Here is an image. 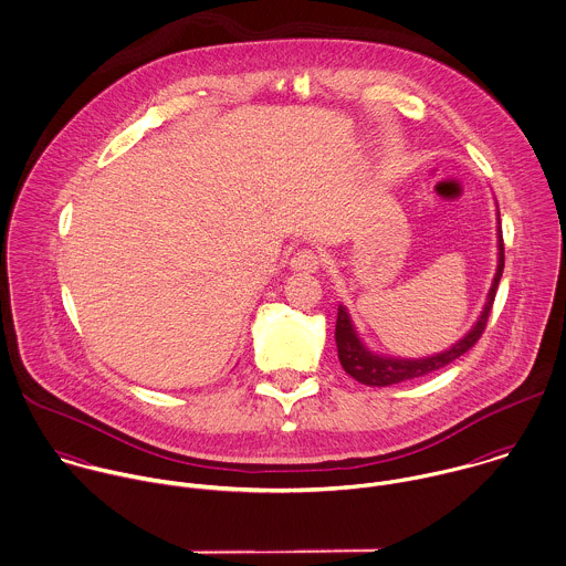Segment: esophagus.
I'll return each instance as SVG.
<instances>
[{"instance_id":"obj_1","label":"esophagus","mask_w":566,"mask_h":566,"mask_svg":"<svg viewBox=\"0 0 566 566\" xmlns=\"http://www.w3.org/2000/svg\"><path fill=\"white\" fill-rule=\"evenodd\" d=\"M322 260L313 249H300L291 258V269L293 271H304V273H315L319 269Z\"/></svg>"}]
</instances>
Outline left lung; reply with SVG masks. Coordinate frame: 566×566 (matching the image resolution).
Wrapping results in <instances>:
<instances>
[{
    "mask_svg": "<svg viewBox=\"0 0 566 566\" xmlns=\"http://www.w3.org/2000/svg\"><path fill=\"white\" fill-rule=\"evenodd\" d=\"M496 247H499V260H496V273L488 293V300L483 304L481 315L476 317L474 326L450 348L428 355V357H390V355H381L370 350L364 339L359 337L350 313L344 304L337 306V326H335V342H337V355H339V364L342 368L359 384L364 386H373V388H386V386H395L408 379H417L423 375H430L434 370L446 368L448 364H452L454 359H459L461 355H465L483 335L496 291H499V282L503 277V269H505V247H503V227H501V213H499V205H496Z\"/></svg>",
    "mask_w": 566,
    "mask_h": 566,
    "instance_id": "8db88e82",
    "label": "left lung"
}]
</instances>
